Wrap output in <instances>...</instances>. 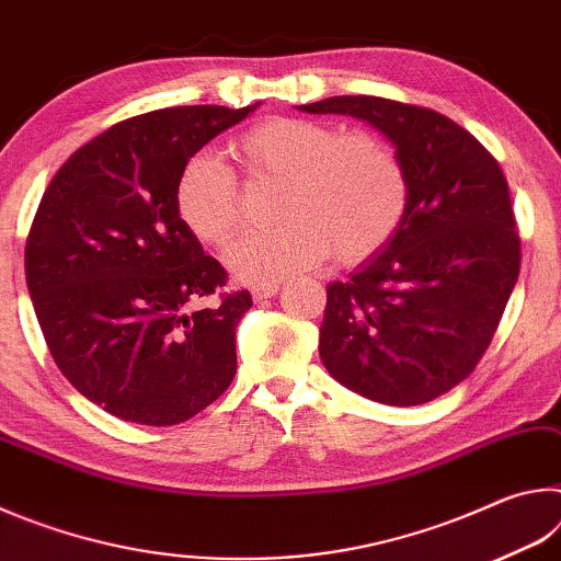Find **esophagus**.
<instances>
[{
    "mask_svg": "<svg viewBox=\"0 0 561 561\" xmlns=\"http://www.w3.org/2000/svg\"><path fill=\"white\" fill-rule=\"evenodd\" d=\"M277 289H279L277 282H262L252 289V297L254 299H270V297H274V294H277Z\"/></svg>",
    "mask_w": 561,
    "mask_h": 561,
    "instance_id": "34e87169",
    "label": "esophagus"
}]
</instances>
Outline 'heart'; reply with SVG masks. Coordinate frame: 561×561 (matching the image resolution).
<instances>
[{"label":"heart","instance_id":"1","mask_svg":"<svg viewBox=\"0 0 561 561\" xmlns=\"http://www.w3.org/2000/svg\"><path fill=\"white\" fill-rule=\"evenodd\" d=\"M232 156L252 180L279 178V225L250 232L227 264L244 282H270L331 257L358 264L381 250L403 222L408 180L401 160L371 130L274 116L232 138ZM175 207L197 240L222 247L242 227L237 175L213 153H195L178 175Z\"/></svg>","mask_w":561,"mask_h":561}]
</instances>
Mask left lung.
Wrapping results in <instances>:
<instances>
[{
  "instance_id": "8db88e82",
  "label": "left lung",
  "mask_w": 561,
  "mask_h": 561,
  "mask_svg": "<svg viewBox=\"0 0 561 561\" xmlns=\"http://www.w3.org/2000/svg\"><path fill=\"white\" fill-rule=\"evenodd\" d=\"M307 113H348L393 140L408 207L386 250L327 289L319 354L351 391L421 405L485 356L519 274L507 178L443 113L381 96H334Z\"/></svg>"
}]
</instances>
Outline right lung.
Listing matches in <instances>:
<instances>
[{
	"label": "right lung",
	"mask_w": 561,
	"mask_h": 561,
	"mask_svg": "<svg viewBox=\"0 0 561 561\" xmlns=\"http://www.w3.org/2000/svg\"><path fill=\"white\" fill-rule=\"evenodd\" d=\"M254 106H178L111 126L59 168L24 247L26 287L56 366L121 421L178 425L237 374L252 294L180 220L183 165ZM210 296L218 304L197 308Z\"/></svg>",
	"instance_id": "1"
}]
</instances>
